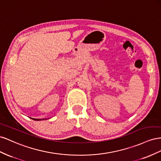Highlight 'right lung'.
Returning a JSON list of instances; mask_svg holds the SVG:
<instances>
[{
    "label": "right lung",
    "instance_id": "add662e5",
    "mask_svg": "<svg viewBox=\"0 0 161 161\" xmlns=\"http://www.w3.org/2000/svg\"><path fill=\"white\" fill-rule=\"evenodd\" d=\"M34 119V120H36V121H38V120H42V119Z\"/></svg>",
    "mask_w": 161,
    "mask_h": 161
}]
</instances>
